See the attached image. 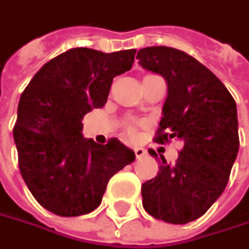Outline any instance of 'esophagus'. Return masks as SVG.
<instances>
[{
	"label": "esophagus",
	"mask_w": 249,
	"mask_h": 249,
	"mask_svg": "<svg viewBox=\"0 0 249 249\" xmlns=\"http://www.w3.org/2000/svg\"><path fill=\"white\" fill-rule=\"evenodd\" d=\"M134 153H136L137 159H141L142 156H145V155H146V151H145L144 148H140V146H136V148H134Z\"/></svg>",
	"instance_id": "34e87169"
}]
</instances>
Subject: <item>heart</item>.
<instances>
[{"label":"heart","instance_id":"heart-1","mask_svg":"<svg viewBox=\"0 0 249 249\" xmlns=\"http://www.w3.org/2000/svg\"><path fill=\"white\" fill-rule=\"evenodd\" d=\"M128 133H130L133 137L136 136V127H134V126H131V127L128 128Z\"/></svg>","mask_w":249,"mask_h":249}]
</instances>
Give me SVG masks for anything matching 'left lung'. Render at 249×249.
<instances>
[{"instance_id":"obj_1","label":"left lung","mask_w":249,"mask_h":249,"mask_svg":"<svg viewBox=\"0 0 249 249\" xmlns=\"http://www.w3.org/2000/svg\"><path fill=\"white\" fill-rule=\"evenodd\" d=\"M137 58L168 85L155 141H183L174 164L160 156L158 175L142 183V206L156 219L183 225L206 214L228 185L240 146L236 101L207 67L185 52L149 46L138 51Z\"/></svg>"}]
</instances>
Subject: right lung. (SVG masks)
Segmentation results:
<instances>
[{"label":"right lung","instance_id":"1","mask_svg":"<svg viewBox=\"0 0 249 249\" xmlns=\"http://www.w3.org/2000/svg\"><path fill=\"white\" fill-rule=\"evenodd\" d=\"M136 52L70 49L48 61L21 93L13 127L20 173L53 214L91 213L111 177L136 159L118 138L100 145L81 133L83 116L104 107L113 78L131 68Z\"/></svg>","mask_w":249,"mask_h":249}]
</instances>
